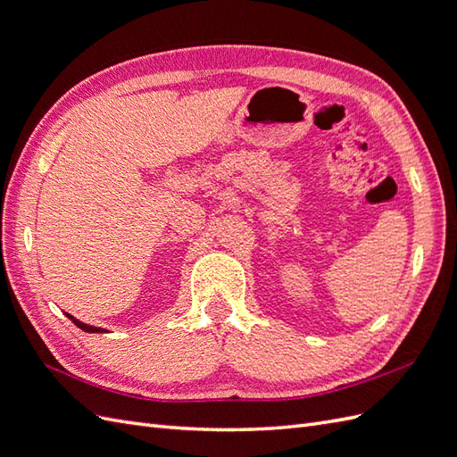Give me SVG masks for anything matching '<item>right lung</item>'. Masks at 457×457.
I'll list each match as a JSON object with an SVG mask.
<instances>
[{
	"label": "right lung",
	"mask_w": 457,
	"mask_h": 457,
	"mask_svg": "<svg viewBox=\"0 0 457 457\" xmlns=\"http://www.w3.org/2000/svg\"><path fill=\"white\" fill-rule=\"evenodd\" d=\"M68 318H71V320L79 328V329H84V331H87V334H103V331H106L104 328H95V326H89V324H84V322H79L78 318H74L72 314H68V312H64Z\"/></svg>",
	"instance_id": "obj_1"
}]
</instances>
